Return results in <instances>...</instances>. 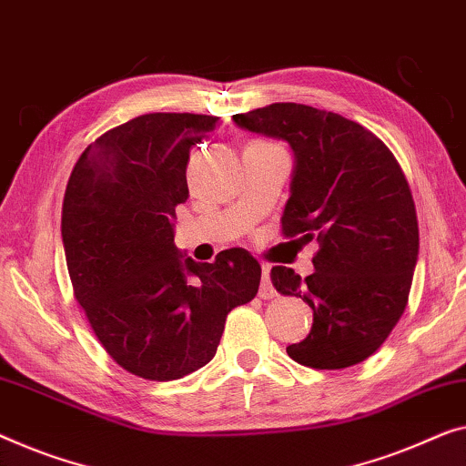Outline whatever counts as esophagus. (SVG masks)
<instances>
[{"label": "esophagus", "mask_w": 466, "mask_h": 466, "mask_svg": "<svg viewBox=\"0 0 466 466\" xmlns=\"http://www.w3.org/2000/svg\"><path fill=\"white\" fill-rule=\"evenodd\" d=\"M271 267L268 265H262V283H260V289H258V296L260 299H265V300H271V299H275V296H278V292H275V288H273V283H271Z\"/></svg>", "instance_id": "obj_1"}]
</instances>
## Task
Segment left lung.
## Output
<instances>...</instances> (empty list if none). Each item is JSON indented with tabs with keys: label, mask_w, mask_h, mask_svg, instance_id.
Listing matches in <instances>:
<instances>
[{
	"label": "left lung",
	"mask_w": 466,
	"mask_h": 466,
	"mask_svg": "<svg viewBox=\"0 0 466 466\" xmlns=\"http://www.w3.org/2000/svg\"><path fill=\"white\" fill-rule=\"evenodd\" d=\"M233 121L294 151L281 228L319 246L305 279L271 268L279 294L313 309L311 332L288 355L315 370L368 360L406 311L418 260L416 208L395 155L363 126L307 105L273 103Z\"/></svg>",
	"instance_id": "obj_1"
}]
</instances>
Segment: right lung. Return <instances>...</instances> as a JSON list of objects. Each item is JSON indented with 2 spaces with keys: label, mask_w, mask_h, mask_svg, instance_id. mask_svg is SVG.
Returning a JSON list of instances; mask_svg holds the SVG:
<instances>
[{
  "label": "right lung",
  "mask_w": 466,
  "mask_h": 466,
  "mask_svg": "<svg viewBox=\"0 0 466 466\" xmlns=\"http://www.w3.org/2000/svg\"><path fill=\"white\" fill-rule=\"evenodd\" d=\"M218 126L195 113H147L98 137L63 201L73 292L113 361L145 380H178L217 355L231 309L258 292L244 248L195 262L174 246L193 145Z\"/></svg>",
  "instance_id": "1"
}]
</instances>
